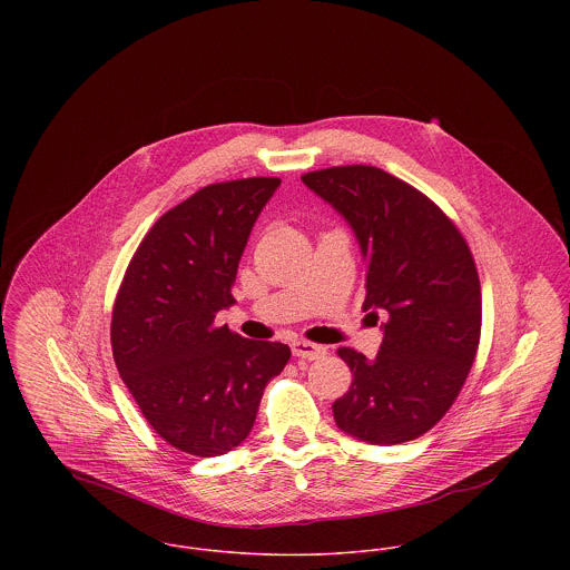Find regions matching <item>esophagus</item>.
Returning a JSON list of instances; mask_svg holds the SVG:
<instances>
[{"label": "esophagus", "mask_w": 570, "mask_h": 570, "mask_svg": "<svg viewBox=\"0 0 570 570\" xmlns=\"http://www.w3.org/2000/svg\"><path fill=\"white\" fill-rule=\"evenodd\" d=\"M292 353L296 357H305V360H318L325 355V346L316 344V342H309V340H294L292 342Z\"/></svg>", "instance_id": "obj_1"}]
</instances>
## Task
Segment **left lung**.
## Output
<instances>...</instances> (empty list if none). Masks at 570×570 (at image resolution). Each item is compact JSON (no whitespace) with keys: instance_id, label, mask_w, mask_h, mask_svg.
I'll list each match as a JSON object with an SVG mask.
<instances>
[{"instance_id":"left-lung-1","label":"left lung","mask_w":570,"mask_h":570,"mask_svg":"<svg viewBox=\"0 0 570 570\" xmlns=\"http://www.w3.org/2000/svg\"><path fill=\"white\" fill-rule=\"evenodd\" d=\"M303 181L355 230L364 312L389 314L375 360L337 348L353 382L333 419L373 445L412 441L452 407L476 360L483 301L472 249L428 195L377 166H331Z\"/></svg>"}]
</instances>
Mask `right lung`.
<instances>
[{
    "label": "right lung",
    "instance_id": "add662e5",
    "mask_svg": "<svg viewBox=\"0 0 570 570\" xmlns=\"http://www.w3.org/2000/svg\"><path fill=\"white\" fill-rule=\"evenodd\" d=\"M278 177L208 184L166 210L134 252L111 312L116 368L149 425L193 456H219L249 434L287 344L245 340L217 312L252 226Z\"/></svg>",
    "mask_w": 570,
    "mask_h": 570
}]
</instances>
